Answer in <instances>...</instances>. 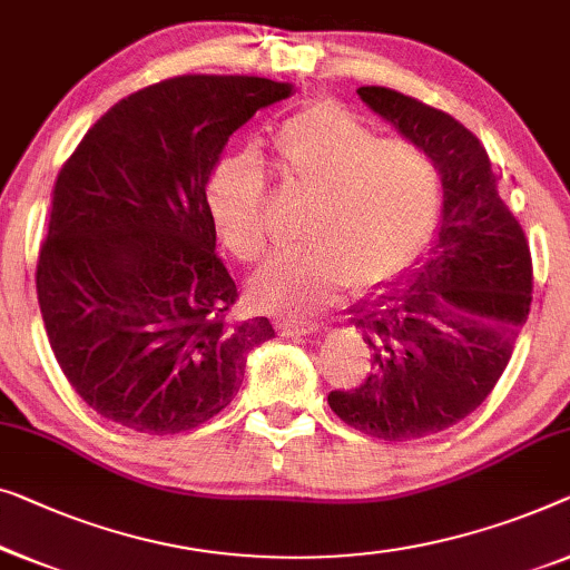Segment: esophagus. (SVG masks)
Instances as JSON below:
<instances>
[{
  "mask_svg": "<svg viewBox=\"0 0 570 570\" xmlns=\"http://www.w3.org/2000/svg\"><path fill=\"white\" fill-rule=\"evenodd\" d=\"M277 326L285 336H303V334H316L318 332L316 321H305V318H283Z\"/></svg>",
  "mask_w": 570,
  "mask_h": 570,
  "instance_id": "1",
  "label": "esophagus"
}]
</instances>
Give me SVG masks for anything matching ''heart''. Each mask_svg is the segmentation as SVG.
Instances as JSON below:
<instances>
[{"mask_svg": "<svg viewBox=\"0 0 570 570\" xmlns=\"http://www.w3.org/2000/svg\"><path fill=\"white\" fill-rule=\"evenodd\" d=\"M291 193L308 197L303 252L279 254L252 277L262 308L318 311L346 285L367 287L399 269L432 228L442 175L432 154L375 128L336 102H313L275 134ZM210 205L218 234L242 262L267 249V179L249 154L213 169Z\"/></svg>", "mask_w": 570, "mask_h": 570, "instance_id": "heart-1", "label": "heart"}]
</instances>
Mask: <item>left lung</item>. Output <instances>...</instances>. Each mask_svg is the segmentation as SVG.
<instances>
[{"label": "left lung", "instance_id": "left-lung-1", "mask_svg": "<svg viewBox=\"0 0 570 570\" xmlns=\"http://www.w3.org/2000/svg\"><path fill=\"white\" fill-rule=\"evenodd\" d=\"M357 95L432 154L444 205L426 257L352 305L370 373L328 393V406L375 440H422L473 414L507 370L532 303L530 242L501 200V171L463 122L387 87Z\"/></svg>", "mask_w": 570, "mask_h": 570}]
</instances>
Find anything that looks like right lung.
Wrapping results in <instances>:
<instances>
[{
  "mask_svg": "<svg viewBox=\"0 0 570 570\" xmlns=\"http://www.w3.org/2000/svg\"><path fill=\"white\" fill-rule=\"evenodd\" d=\"M291 87L183 73L115 102L56 177L36 287L66 381L107 422L179 434L224 411L246 354L275 336L236 318L216 252L210 171L228 136Z\"/></svg>",
  "mask_w": 570,
  "mask_h": 570,
  "instance_id": "add662e5",
  "label": "right lung"
}]
</instances>
